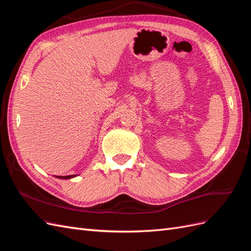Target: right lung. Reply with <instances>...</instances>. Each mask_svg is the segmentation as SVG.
Wrapping results in <instances>:
<instances>
[{"label": "right lung", "mask_w": 251, "mask_h": 251, "mask_svg": "<svg viewBox=\"0 0 251 251\" xmlns=\"http://www.w3.org/2000/svg\"><path fill=\"white\" fill-rule=\"evenodd\" d=\"M75 175H72V176H56V177H58V178H62V179H68V178H73V177H75Z\"/></svg>", "instance_id": "1"}]
</instances>
